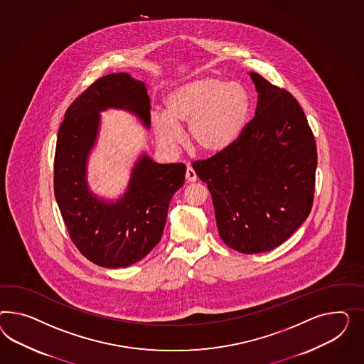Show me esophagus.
Returning <instances> with one entry per match:
<instances>
[{
	"mask_svg": "<svg viewBox=\"0 0 364 364\" xmlns=\"http://www.w3.org/2000/svg\"><path fill=\"white\" fill-rule=\"evenodd\" d=\"M186 178H187L188 183H195L197 180L196 172L193 171V168L191 166H188L187 172H186Z\"/></svg>",
	"mask_w": 364,
	"mask_h": 364,
	"instance_id": "obj_1",
	"label": "esophagus"
}]
</instances>
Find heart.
<instances>
[{"label": "heart", "instance_id": "obj_1", "mask_svg": "<svg viewBox=\"0 0 364 364\" xmlns=\"http://www.w3.org/2000/svg\"><path fill=\"white\" fill-rule=\"evenodd\" d=\"M252 100L240 83L203 75L169 90L164 112L151 115V127L161 147L175 152L188 124L189 141L208 155L225 152L241 136Z\"/></svg>", "mask_w": 364, "mask_h": 364}]
</instances>
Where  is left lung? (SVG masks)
<instances>
[{
  "instance_id": "1",
  "label": "left lung",
  "mask_w": 364,
  "mask_h": 364,
  "mask_svg": "<svg viewBox=\"0 0 364 364\" xmlns=\"http://www.w3.org/2000/svg\"><path fill=\"white\" fill-rule=\"evenodd\" d=\"M255 118L225 152L193 169L212 195L218 235L245 255L285 242L310 215L316 146L296 99L257 73Z\"/></svg>"
}]
</instances>
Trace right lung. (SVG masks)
<instances>
[{"instance_id":"obj_1","label":"right lung","mask_w":364,"mask_h":364,"mask_svg":"<svg viewBox=\"0 0 364 364\" xmlns=\"http://www.w3.org/2000/svg\"><path fill=\"white\" fill-rule=\"evenodd\" d=\"M120 108L149 128V97L127 73L99 78L68 108L54 157V195L71 241L95 265L127 267L160 242L168 207L186 178V166L157 164L143 154L132 168L124 195L107 201L87 183V159L98 138L100 112Z\"/></svg>"}]
</instances>
